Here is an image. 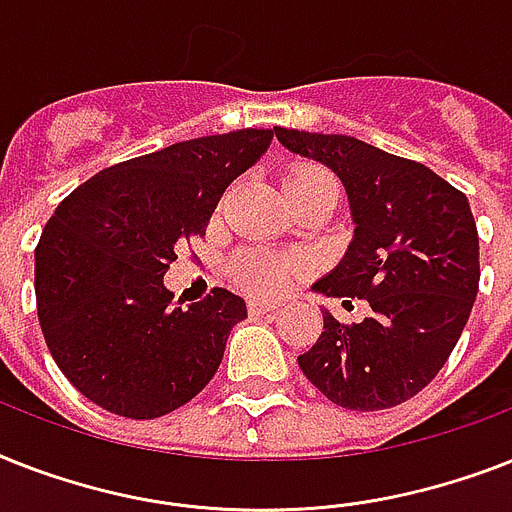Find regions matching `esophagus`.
<instances>
[{
  "label": "esophagus",
  "mask_w": 512,
  "mask_h": 512,
  "mask_svg": "<svg viewBox=\"0 0 512 512\" xmlns=\"http://www.w3.org/2000/svg\"><path fill=\"white\" fill-rule=\"evenodd\" d=\"M278 302H257V299H252L249 302V313L252 315H268V313H276L278 310Z\"/></svg>",
  "instance_id": "esophagus-1"
}]
</instances>
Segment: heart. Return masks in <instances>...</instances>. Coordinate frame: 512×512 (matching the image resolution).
<instances>
[{"mask_svg":"<svg viewBox=\"0 0 512 512\" xmlns=\"http://www.w3.org/2000/svg\"><path fill=\"white\" fill-rule=\"evenodd\" d=\"M321 186H331V189L339 191L336 178L313 162L297 165L284 176L286 194L321 189ZM302 270H305V263L299 257L273 255V252H263V249H244L234 257L236 284L247 289L249 294H257V297H273V294L286 292Z\"/></svg>","mask_w":512,"mask_h":512,"instance_id":"1","label":"heart"}]
</instances>
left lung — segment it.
Wrapping results in <instances>:
<instances>
[{
	"label": "left lung",
	"instance_id": "1",
	"mask_svg": "<svg viewBox=\"0 0 512 512\" xmlns=\"http://www.w3.org/2000/svg\"><path fill=\"white\" fill-rule=\"evenodd\" d=\"M289 152L342 178L355 236L313 286L365 299L371 315L339 323L323 310L318 342L299 368L331 402L373 413L431 384L455 350L479 292V231L463 191L415 160L342 134L273 128Z\"/></svg>",
	"mask_w": 512,
	"mask_h": 512
}]
</instances>
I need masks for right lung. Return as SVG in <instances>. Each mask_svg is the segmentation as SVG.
Instances as JSON below:
<instances>
[{
	"instance_id": "obj_1",
	"label": "right lung",
	"mask_w": 512,
	"mask_h": 512,
	"mask_svg": "<svg viewBox=\"0 0 512 512\" xmlns=\"http://www.w3.org/2000/svg\"><path fill=\"white\" fill-rule=\"evenodd\" d=\"M270 139L242 128L178 141L105 168L57 205L36 244V310L57 368L94 405L149 421L210 384L247 305L215 286L173 307L162 276Z\"/></svg>"
}]
</instances>
